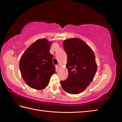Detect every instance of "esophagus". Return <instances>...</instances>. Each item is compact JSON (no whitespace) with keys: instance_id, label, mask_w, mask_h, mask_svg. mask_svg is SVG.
<instances>
[{"instance_id":"esophagus-1","label":"esophagus","mask_w":122,"mask_h":122,"mask_svg":"<svg viewBox=\"0 0 122 122\" xmlns=\"http://www.w3.org/2000/svg\"><path fill=\"white\" fill-rule=\"evenodd\" d=\"M57 68H58V69H60V68H61V65L60 64H58V65H57Z\"/></svg>"}]
</instances>
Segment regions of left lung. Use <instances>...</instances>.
<instances>
[{
  "instance_id": "obj_1",
  "label": "left lung",
  "mask_w": 122,
  "mask_h": 122,
  "mask_svg": "<svg viewBox=\"0 0 122 122\" xmlns=\"http://www.w3.org/2000/svg\"><path fill=\"white\" fill-rule=\"evenodd\" d=\"M67 55L66 68L68 77L61 81L64 90L71 94L81 93L93 80L97 70L95 56L91 47L79 38H71L63 42Z\"/></svg>"
}]
</instances>
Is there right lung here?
Returning a JSON list of instances; mask_svg holds the SVG:
<instances>
[{"label": "right lung", "instance_id": "1", "mask_svg": "<svg viewBox=\"0 0 122 122\" xmlns=\"http://www.w3.org/2000/svg\"><path fill=\"white\" fill-rule=\"evenodd\" d=\"M52 41L47 39L36 40L22 55L19 61L21 76L32 88L41 90L46 88L55 73L52 64L53 55L50 52Z\"/></svg>", "mask_w": 122, "mask_h": 122}]
</instances>
